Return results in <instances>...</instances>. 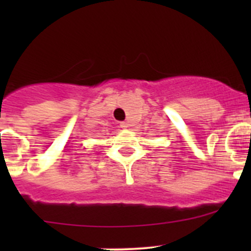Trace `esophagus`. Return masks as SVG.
Instances as JSON below:
<instances>
[{"mask_svg": "<svg viewBox=\"0 0 251 251\" xmlns=\"http://www.w3.org/2000/svg\"><path fill=\"white\" fill-rule=\"evenodd\" d=\"M120 127L121 128H127L128 127V124L125 123V121H123V123H120Z\"/></svg>", "mask_w": 251, "mask_h": 251, "instance_id": "obj_1", "label": "esophagus"}]
</instances>
